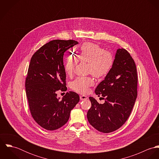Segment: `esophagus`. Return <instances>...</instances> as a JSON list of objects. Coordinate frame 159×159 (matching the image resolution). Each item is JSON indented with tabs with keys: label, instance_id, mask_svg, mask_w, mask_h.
Instances as JSON below:
<instances>
[{
	"label": "esophagus",
	"instance_id": "obj_1",
	"mask_svg": "<svg viewBox=\"0 0 159 159\" xmlns=\"http://www.w3.org/2000/svg\"><path fill=\"white\" fill-rule=\"evenodd\" d=\"M80 98L81 100H86L88 99V97H87L86 95H80Z\"/></svg>",
	"mask_w": 159,
	"mask_h": 159
}]
</instances>
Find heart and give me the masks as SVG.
Wrapping results in <instances>:
<instances>
[{
    "mask_svg": "<svg viewBox=\"0 0 159 159\" xmlns=\"http://www.w3.org/2000/svg\"><path fill=\"white\" fill-rule=\"evenodd\" d=\"M78 61L88 62V73L97 78L106 76L111 71L114 62L113 54L100 46L93 43H85L81 46L76 56L70 54L64 62V70L68 76H71ZM93 80L88 76L77 77L71 83L73 91L85 94L90 91L93 84Z\"/></svg>",
    "mask_w": 159,
    "mask_h": 159,
    "instance_id": "1",
    "label": "heart"
}]
</instances>
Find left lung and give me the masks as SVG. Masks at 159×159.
I'll use <instances>...</instances> for the list:
<instances>
[{
	"label": "left lung",
	"instance_id": "8db88e82",
	"mask_svg": "<svg viewBox=\"0 0 159 159\" xmlns=\"http://www.w3.org/2000/svg\"><path fill=\"white\" fill-rule=\"evenodd\" d=\"M138 76L135 63L125 49L116 51L113 66L95 89L98 97L105 99L99 104L89 97L91 108L87 117L98 131L110 133L119 129L130 116L137 97Z\"/></svg>",
	"mask_w": 159,
	"mask_h": 159
}]
</instances>
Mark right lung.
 <instances>
[{
  "label": "right lung",
  "instance_id": "obj_1",
  "mask_svg": "<svg viewBox=\"0 0 159 159\" xmlns=\"http://www.w3.org/2000/svg\"><path fill=\"white\" fill-rule=\"evenodd\" d=\"M77 44L73 40H52L30 59L25 83L26 95L33 119L46 130H55L65 125L71 110L80 101L78 94L72 91L62 100L57 97V91L67 89L64 52Z\"/></svg>",
  "mask_w": 159,
  "mask_h": 159
}]
</instances>
